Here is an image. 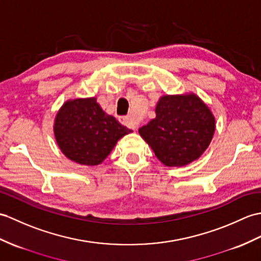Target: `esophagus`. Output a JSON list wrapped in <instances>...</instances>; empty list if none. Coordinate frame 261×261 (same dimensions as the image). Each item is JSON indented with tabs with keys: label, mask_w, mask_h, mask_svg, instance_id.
I'll list each match as a JSON object with an SVG mask.
<instances>
[{
	"label": "esophagus",
	"mask_w": 261,
	"mask_h": 261,
	"mask_svg": "<svg viewBox=\"0 0 261 261\" xmlns=\"http://www.w3.org/2000/svg\"><path fill=\"white\" fill-rule=\"evenodd\" d=\"M120 121L121 123L124 124L125 126H128L130 129H133V130L138 129V123L131 117H121Z\"/></svg>",
	"instance_id": "obj_1"
}]
</instances>
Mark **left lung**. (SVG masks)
I'll return each instance as SVG.
<instances>
[{
  "instance_id": "1",
  "label": "left lung",
  "mask_w": 261,
  "mask_h": 261,
  "mask_svg": "<svg viewBox=\"0 0 261 261\" xmlns=\"http://www.w3.org/2000/svg\"><path fill=\"white\" fill-rule=\"evenodd\" d=\"M216 120L198 95H163L155 118L139 133L167 167H184L197 160L213 140Z\"/></svg>"
}]
</instances>
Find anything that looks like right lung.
<instances>
[{"label": "right lung", "instance_id": "right-lung-1", "mask_svg": "<svg viewBox=\"0 0 261 261\" xmlns=\"http://www.w3.org/2000/svg\"><path fill=\"white\" fill-rule=\"evenodd\" d=\"M53 129L63 154L84 166L100 165L119 139L132 131L103 111L95 98L66 101Z\"/></svg>", "mask_w": 261, "mask_h": 261}]
</instances>
